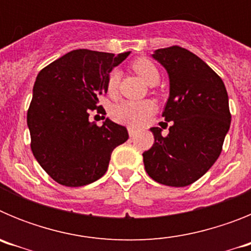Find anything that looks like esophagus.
Returning <instances> with one entry per match:
<instances>
[{
  "label": "esophagus",
  "mask_w": 251,
  "mask_h": 251,
  "mask_svg": "<svg viewBox=\"0 0 251 251\" xmlns=\"http://www.w3.org/2000/svg\"><path fill=\"white\" fill-rule=\"evenodd\" d=\"M128 133H129V137H134V134H136V129L134 128H128Z\"/></svg>",
  "instance_id": "34e87169"
}]
</instances>
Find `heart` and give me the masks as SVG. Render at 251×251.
Instances as JSON below:
<instances>
[{
	"label": "heart",
	"mask_w": 251,
	"mask_h": 251,
	"mask_svg": "<svg viewBox=\"0 0 251 251\" xmlns=\"http://www.w3.org/2000/svg\"><path fill=\"white\" fill-rule=\"evenodd\" d=\"M133 70L146 81L148 85H156L159 80V72L157 66L147 57H139L132 63ZM121 72L113 70L106 77V93L114 97L118 93ZM156 112V105L151 100H123L112 108L110 115L115 122L126 124L129 127H141Z\"/></svg>",
	"instance_id": "1"
}]
</instances>
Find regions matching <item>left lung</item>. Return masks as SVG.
<instances>
[{"mask_svg": "<svg viewBox=\"0 0 251 251\" xmlns=\"http://www.w3.org/2000/svg\"><path fill=\"white\" fill-rule=\"evenodd\" d=\"M167 70L170 98L162 117L172 122L162 136L151 128L154 143L143 153L146 172L156 182L185 187L202 177L220 156L231 114L225 84L200 57L179 46L152 55Z\"/></svg>", "mask_w": 251, "mask_h": 251, "instance_id": "left-lung-1", "label": "left lung"}]
</instances>
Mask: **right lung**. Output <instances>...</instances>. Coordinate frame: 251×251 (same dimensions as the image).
Returning a JSON list of instances; mask_svg holds the SVG:
<instances>
[{
	"instance_id": "obj_1",
	"label": "right lung",
	"mask_w": 251,
	"mask_h": 251,
	"mask_svg": "<svg viewBox=\"0 0 251 251\" xmlns=\"http://www.w3.org/2000/svg\"><path fill=\"white\" fill-rule=\"evenodd\" d=\"M129 54L79 49L37 74L27 110L31 151L60 185L79 187L100 178L113 150L128 139L126 127L108 118L99 127L89 114L104 110L98 104L106 77Z\"/></svg>"
}]
</instances>
